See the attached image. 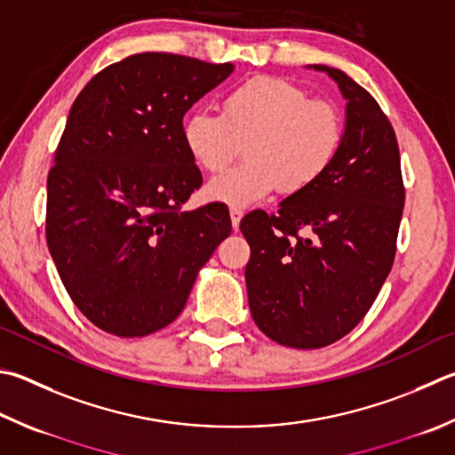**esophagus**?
<instances>
[{
  "label": "esophagus",
  "mask_w": 455,
  "mask_h": 455,
  "mask_svg": "<svg viewBox=\"0 0 455 455\" xmlns=\"http://www.w3.org/2000/svg\"><path fill=\"white\" fill-rule=\"evenodd\" d=\"M243 209H238V206H230V222H233V228L238 230V225H241V219H243Z\"/></svg>",
  "instance_id": "1"
}]
</instances>
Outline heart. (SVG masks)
Returning <instances> with one entry per match:
<instances>
[{
    "label": "heart",
    "mask_w": 455,
    "mask_h": 455,
    "mask_svg": "<svg viewBox=\"0 0 455 455\" xmlns=\"http://www.w3.org/2000/svg\"><path fill=\"white\" fill-rule=\"evenodd\" d=\"M346 121L340 107L310 99L283 77H254L228 91L222 113L195 111L183 137L196 164L217 172L246 145V163L206 185L209 199L246 206L280 187L284 195L307 191L340 153Z\"/></svg>",
    "instance_id": "obj_1"
}]
</instances>
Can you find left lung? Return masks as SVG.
I'll list each match as a JSON object with an SVG mask.
<instances>
[{
  "label": "left lung",
  "mask_w": 455,
  "mask_h": 455,
  "mask_svg": "<svg viewBox=\"0 0 455 455\" xmlns=\"http://www.w3.org/2000/svg\"><path fill=\"white\" fill-rule=\"evenodd\" d=\"M314 69L348 101L340 153L276 212L241 220L252 320L270 340L300 350L334 344L366 316L392 270L406 199L398 139L376 99L340 69Z\"/></svg>",
  "instance_id": "left-lung-1"
}]
</instances>
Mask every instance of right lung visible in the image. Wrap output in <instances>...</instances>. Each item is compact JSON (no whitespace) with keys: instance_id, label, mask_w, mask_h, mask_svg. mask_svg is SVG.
Listing matches in <instances>:
<instances>
[{"instance_id":"obj_1","label":"right lung","mask_w":455,"mask_h":455,"mask_svg":"<svg viewBox=\"0 0 455 455\" xmlns=\"http://www.w3.org/2000/svg\"><path fill=\"white\" fill-rule=\"evenodd\" d=\"M233 69L177 53L129 55L71 107L47 175L45 236L65 291L105 332L137 338L171 324L233 230L222 203L183 211L203 185L183 117Z\"/></svg>"}]
</instances>
